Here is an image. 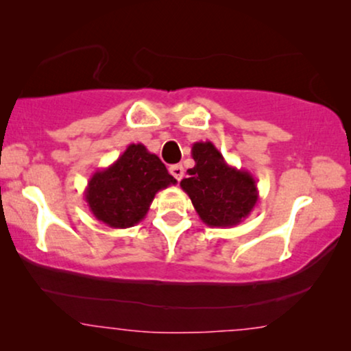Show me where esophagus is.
Returning <instances> with one entry per match:
<instances>
[{"mask_svg": "<svg viewBox=\"0 0 351 351\" xmlns=\"http://www.w3.org/2000/svg\"><path fill=\"white\" fill-rule=\"evenodd\" d=\"M169 172H171V176L174 177L176 180H182V177H184V167H182L180 165H174V166H171L169 167Z\"/></svg>", "mask_w": 351, "mask_h": 351, "instance_id": "34e87169", "label": "esophagus"}]
</instances>
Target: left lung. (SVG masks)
Returning a JSON list of instances; mask_svg holds the SVG:
<instances>
[{
	"mask_svg": "<svg viewBox=\"0 0 351 351\" xmlns=\"http://www.w3.org/2000/svg\"><path fill=\"white\" fill-rule=\"evenodd\" d=\"M195 166L180 182L199 219L209 227L230 228L243 222L258 201L251 172L230 166L213 142H195Z\"/></svg>",
	"mask_w": 351,
	"mask_h": 351,
	"instance_id": "obj_1",
	"label": "left lung"
}]
</instances>
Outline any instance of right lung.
<instances>
[{
	"mask_svg": "<svg viewBox=\"0 0 351 351\" xmlns=\"http://www.w3.org/2000/svg\"><path fill=\"white\" fill-rule=\"evenodd\" d=\"M176 184L155 153L142 143H131L113 165L94 172L84 199L100 222L112 228H129L145 219L158 191Z\"/></svg>",
	"mask_w": 351,
	"mask_h": 351,
	"instance_id": "1",
	"label": "right lung"
}]
</instances>
